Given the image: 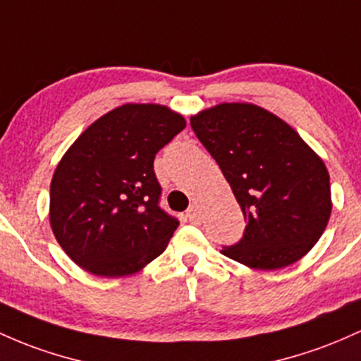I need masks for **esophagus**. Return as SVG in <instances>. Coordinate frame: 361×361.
<instances>
[{
    "instance_id": "esophagus-1",
    "label": "esophagus",
    "mask_w": 361,
    "mask_h": 361,
    "mask_svg": "<svg viewBox=\"0 0 361 361\" xmlns=\"http://www.w3.org/2000/svg\"><path fill=\"white\" fill-rule=\"evenodd\" d=\"M187 217H188L190 223L199 224L200 223V211H199V207H197V205H192V207H190L188 211H187Z\"/></svg>"
}]
</instances>
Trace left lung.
Here are the masks:
<instances>
[{"instance_id":"left-lung-1","label":"left lung","mask_w":361,"mask_h":361,"mask_svg":"<svg viewBox=\"0 0 361 361\" xmlns=\"http://www.w3.org/2000/svg\"><path fill=\"white\" fill-rule=\"evenodd\" d=\"M243 211V238L221 253L274 271L312 250L331 217L324 161L276 114L248 102H223L190 118Z\"/></svg>"}]
</instances>
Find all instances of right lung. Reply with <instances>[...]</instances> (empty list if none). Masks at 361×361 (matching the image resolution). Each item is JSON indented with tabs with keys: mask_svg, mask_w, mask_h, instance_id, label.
<instances>
[{
	"mask_svg": "<svg viewBox=\"0 0 361 361\" xmlns=\"http://www.w3.org/2000/svg\"><path fill=\"white\" fill-rule=\"evenodd\" d=\"M187 121L161 104H123L94 121L53 174L49 221L66 255L104 277L135 274L180 221L159 207L156 154Z\"/></svg>",
	"mask_w": 361,
	"mask_h": 361,
	"instance_id": "right-lung-1",
	"label": "right lung"
}]
</instances>
